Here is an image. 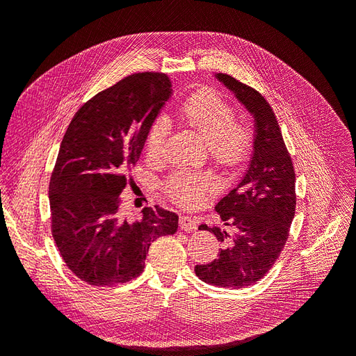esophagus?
I'll return each instance as SVG.
<instances>
[{
  "instance_id": "34e87169",
  "label": "esophagus",
  "mask_w": 356,
  "mask_h": 356,
  "mask_svg": "<svg viewBox=\"0 0 356 356\" xmlns=\"http://www.w3.org/2000/svg\"><path fill=\"white\" fill-rule=\"evenodd\" d=\"M179 229L184 232H195L196 230V220L193 217H188V215H181Z\"/></svg>"
}]
</instances>
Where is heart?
Instances as JSON below:
<instances>
[{"instance_id":"1","label":"heart","mask_w":356,"mask_h":356,"mask_svg":"<svg viewBox=\"0 0 356 356\" xmlns=\"http://www.w3.org/2000/svg\"><path fill=\"white\" fill-rule=\"evenodd\" d=\"M181 117L208 143L212 157L222 165H236L246 156L251 147V131L236 120L233 106L213 89H200L190 95L181 106ZM170 122L165 114H159L148 129L145 148L149 156L163 152ZM215 187L212 175L204 172L179 170L166 182L169 196L181 204L197 203L207 191Z\"/></svg>"}]
</instances>
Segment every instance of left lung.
<instances>
[{"label": "left lung", "mask_w": 356, "mask_h": 356, "mask_svg": "<svg viewBox=\"0 0 356 356\" xmlns=\"http://www.w3.org/2000/svg\"><path fill=\"white\" fill-rule=\"evenodd\" d=\"M255 120L254 153L243 178L215 211L230 232L202 224L224 248L195 272L222 288H246L270 270L286 243L296 213V174L272 106L261 93L227 74H215Z\"/></svg>", "instance_id": "left-lung-1"}]
</instances>
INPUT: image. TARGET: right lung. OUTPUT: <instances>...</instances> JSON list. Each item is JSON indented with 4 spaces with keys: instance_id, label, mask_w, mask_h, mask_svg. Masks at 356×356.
Segmentation results:
<instances>
[{
    "instance_id": "add662e5",
    "label": "right lung",
    "mask_w": 356,
    "mask_h": 356,
    "mask_svg": "<svg viewBox=\"0 0 356 356\" xmlns=\"http://www.w3.org/2000/svg\"><path fill=\"white\" fill-rule=\"evenodd\" d=\"M170 93L166 74L129 75L86 102L62 139L49 186L51 233L63 261L86 284L138 277L149 245L178 230V215L160 207L144 208L138 221L118 212L124 174Z\"/></svg>"
}]
</instances>
